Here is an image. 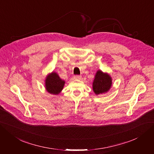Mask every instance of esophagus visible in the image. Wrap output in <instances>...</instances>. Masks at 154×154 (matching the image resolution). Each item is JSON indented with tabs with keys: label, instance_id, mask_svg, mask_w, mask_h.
Instances as JSON below:
<instances>
[{
	"label": "esophagus",
	"instance_id": "obj_1",
	"mask_svg": "<svg viewBox=\"0 0 154 154\" xmlns=\"http://www.w3.org/2000/svg\"><path fill=\"white\" fill-rule=\"evenodd\" d=\"M82 76L80 75H74V79H78V80H80V79H81Z\"/></svg>",
	"mask_w": 154,
	"mask_h": 154
}]
</instances>
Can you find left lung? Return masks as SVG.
Returning <instances> with one entry per match:
<instances>
[{
	"instance_id": "8db88e82",
	"label": "left lung",
	"mask_w": 154,
	"mask_h": 154,
	"mask_svg": "<svg viewBox=\"0 0 154 154\" xmlns=\"http://www.w3.org/2000/svg\"><path fill=\"white\" fill-rule=\"evenodd\" d=\"M112 85V80L110 76L106 73H103L98 71L95 76L93 82V91L96 94H103L108 91Z\"/></svg>"
}]
</instances>
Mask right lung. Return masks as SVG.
I'll list each match as a JSON object with an SVG mask.
<instances>
[{"mask_svg": "<svg viewBox=\"0 0 154 154\" xmlns=\"http://www.w3.org/2000/svg\"><path fill=\"white\" fill-rule=\"evenodd\" d=\"M65 82L58 76L56 72H52L48 76L45 80L46 90L50 94H58L62 91Z\"/></svg>", "mask_w": 154, "mask_h": 154, "instance_id": "add662e5", "label": "right lung"}]
</instances>
